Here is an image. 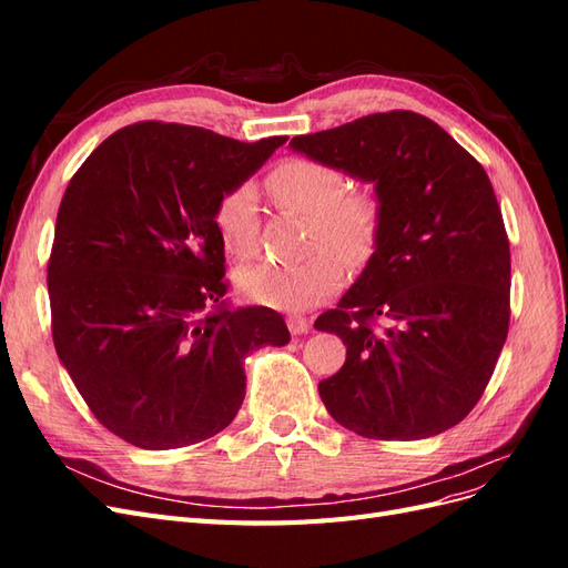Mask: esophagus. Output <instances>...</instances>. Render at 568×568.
I'll return each mask as SVG.
<instances>
[{
  "mask_svg": "<svg viewBox=\"0 0 568 568\" xmlns=\"http://www.w3.org/2000/svg\"><path fill=\"white\" fill-rule=\"evenodd\" d=\"M286 326H288L291 334L298 336V334H305L307 329H311V320L303 317V315H288Z\"/></svg>",
  "mask_w": 568,
  "mask_h": 568,
  "instance_id": "obj_1",
  "label": "esophagus"
}]
</instances>
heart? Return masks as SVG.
Wrapping results in <instances>:
<instances>
[{
	"instance_id": "1",
	"label": "heart",
	"mask_w": 568,
	"mask_h": 568,
	"mask_svg": "<svg viewBox=\"0 0 568 568\" xmlns=\"http://www.w3.org/2000/svg\"><path fill=\"white\" fill-rule=\"evenodd\" d=\"M265 186L280 209L307 217L303 248L313 253L296 263L246 265L236 272V286L257 305L301 313L336 294L346 282V261H369L379 244L384 209L372 189H351L343 170L307 156L280 161ZM213 225L230 253H253L261 227L253 186L236 184L222 192Z\"/></svg>"
}]
</instances>
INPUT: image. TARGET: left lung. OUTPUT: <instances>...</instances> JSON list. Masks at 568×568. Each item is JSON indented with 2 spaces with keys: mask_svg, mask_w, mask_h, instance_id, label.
Masks as SVG:
<instances>
[{
  "mask_svg": "<svg viewBox=\"0 0 568 568\" xmlns=\"http://www.w3.org/2000/svg\"><path fill=\"white\" fill-rule=\"evenodd\" d=\"M288 146L374 182L384 209L365 272L315 320L346 343V363L320 382L324 407L374 440L448 432L484 395L509 329V239L484 165L415 111Z\"/></svg>",
  "mask_w": 568,
  "mask_h": 568,
  "instance_id": "1",
  "label": "left lung"
}]
</instances>
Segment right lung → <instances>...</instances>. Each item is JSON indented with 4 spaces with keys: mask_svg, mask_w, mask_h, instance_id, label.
I'll use <instances>...</instances> for the list:
<instances>
[{
    "mask_svg": "<svg viewBox=\"0 0 568 568\" xmlns=\"http://www.w3.org/2000/svg\"><path fill=\"white\" fill-rule=\"evenodd\" d=\"M284 142L144 120L101 142L65 186L47 263L51 336L99 424L136 448L220 434L244 403V357L288 343L270 307L220 305L230 284L213 225L220 194Z\"/></svg>",
    "mask_w": 568,
    "mask_h": 568,
    "instance_id": "1",
    "label": "right lung"
}]
</instances>
